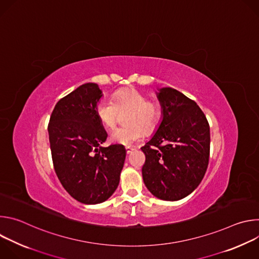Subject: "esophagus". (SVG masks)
Returning a JSON list of instances; mask_svg holds the SVG:
<instances>
[{"label":"esophagus","mask_w":259,"mask_h":259,"mask_svg":"<svg viewBox=\"0 0 259 259\" xmlns=\"http://www.w3.org/2000/svg\"><path fill=\"white\" fill-rule=\"evenodd\" d=\"M133 150H134L133 147H130V146H126V152H127V154H130V153H131Z\"/></svg>","instance_id":"esophagus-1"}]
</instances>
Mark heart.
I'll return each instance as SVG.
<instances>
[{"instance_id":"b5f03b06","label":"heart","mask_w":259,"mask_h":259,"mask_svg":"<svg viewBox=\"0 0 259 259\" xmlns=\"http://www.w3.org/2000/svg\"><path fill=\"white\" fill-rule=\"evenodd\" d=\"M125 113L127 114L124 121L127 125L116 128L110 134V139L114 142L124 145L139 141L144 131H154L161 118L159 104L133 88L117 91L112 100L101 99L96 105L99 121L108 129H113L121 114Z\"/></svg>"}]
</instances>
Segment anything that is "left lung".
I'll return each mask as SVG.
<instances>
[{"label": "left lung", "instance_id": "obj_1", "mask_svg": "<svg viewBox=\"0 0 259 259\" xmlns=\"http://www.w3.org/2000/svg\"><path fill=\"white\" fill-rule=\"evenodd\" d=\"M158 98L163 120L141 147L145 155L142 178L157 198L177 201L195 191L206 173L210 127L200 106L181 92L162 88Z\"/></svg>", "mask_w": 259, "mask_h": 259}]
</instances>
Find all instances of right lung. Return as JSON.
I'll list each match as a JSON object with an SVG mask.
<instances>
[{"mask_svg":"<svg viewBox=\"0 0 259 259\" xmlns=\"http://www.w3.org/2000/svg\"><path fill=\"white\" fill-rule=\"evenodd\" d=\"M102 93L87 83L61 98L48 124L55 173L64 190L83 204H98L117 190L126 151L121 144L100 146L107 134L96 115Z\"/></svg>","mask_w":259,"mask_h":259,"instance_id":"obj_1","label":"right lung"}]
</instances>
